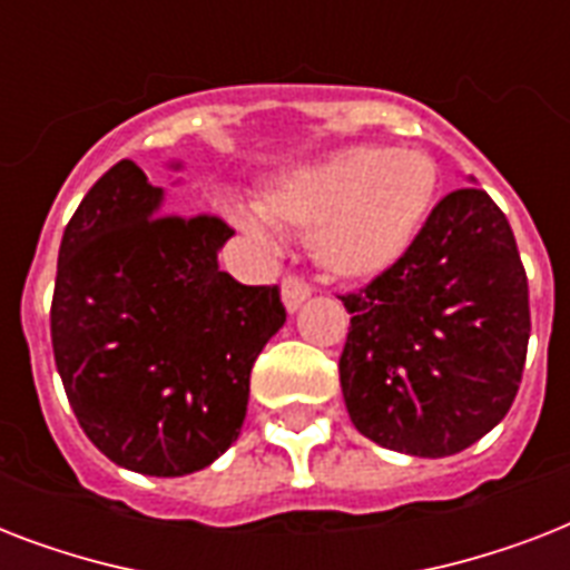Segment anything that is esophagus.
<instances>
[{
  "instance_id": "34e87169",
  "label": "esophagus",
  "mask_w": 570,
  "mask_h": 570,
  "mask_svg": "<svg viewBox=\"0 0 570 570\" xmlns=\"http://www.w3.org/2000/svg\"><path fill=\"white\" fill-rule=\"evenodd\" d=\"M311 293H313V286L298 275H286L284 284H281V295H284V304L289 313L298 311V307L311 298Z\"/></svg>"
}]
</instances>
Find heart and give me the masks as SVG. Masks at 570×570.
I'll return each instance as SVG.
<instances>
[{
	"label": "heart",
	"mask_w": 570,
	"mask_h": 570,
	"mask_svg": "<svg viewBox=\"0 0 570 570\" xmlns=\"http://www.w3.org/2000/svg\"><path fill=\"white\" fill-rule=\"evenodd\" d=\"M438 168L411 147H352L286 174L263 197L268 222L313 233L320 266L343 281H366L396 263L438 200ZM263 236L259 215L239 218Z\"/></svg>",
	"instance_id": "1"
}]
</instances>
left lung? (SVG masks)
I'll use <instances>...</instances> for the list:
<instances>
[{
	"instance_id": "8db88e82",
	"label": "left lung",
	"mask_w": 570,
	"mask_h": 570,
	"mask_svg": "<svg viewBox=\"0 0 570 570\" xmlns=\"http://www.w3.org/2000/svg\"><path fill=\"white\" fill-rule=\"evenodd\" d=\"M340 302L352 313L340 384L364 438L443 459L509 414L527 364L530 284L488 191L441 197L411 248Z\"/></svg>"
}]
</instances>
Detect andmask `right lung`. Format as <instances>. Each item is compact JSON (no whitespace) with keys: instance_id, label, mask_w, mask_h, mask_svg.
Masks as SVG:
<instances>
[{"instance_id":"1","label":"right lung","mask_w":570,"mask_h":570,"mask_svg":"<svg viewBox=\"0 0 570 570\" xmlns=\"http://www.w3.org/2000/svg\"><path fill=\"white\" fill-rule=\"evenodd\" d=\"M233 227L163 213L132 159L67 222L49 311L56 366L88 441L147 476L213 464L242 432L250 366L286 322L281 289L218 268Z\"/></svg>"}]
</instances>
